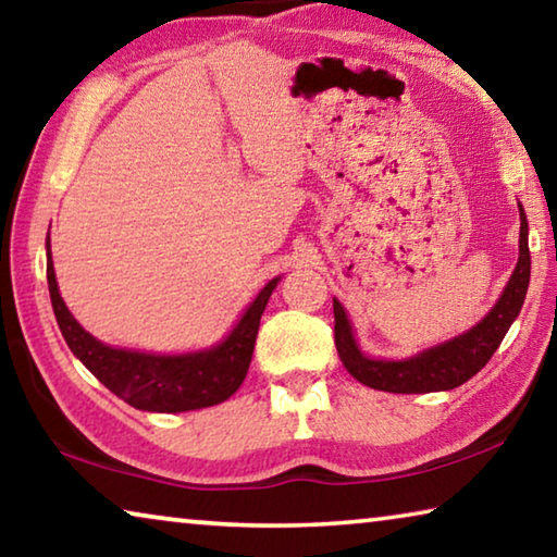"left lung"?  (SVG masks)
<instances>
[{"instance_id": "obj_1", "label": "left lung", "mask_w": 557, "mask_h": 557, "mask_svg": "<svg viewBox=\"0 0 557 557\" xmlns=\"http://www.w3.org/2000/svg\"><path fill=\"white\" fill-rule=\"evenodd\" d=\"M518 213H521V240H518V262L511 280H508L502 297H498L494 309L482 322L471 326L469 332L449 338L445 344L432 346L412 358H403V361L369 358L356 344L346 309L334 299V342L346 371L356 381L369 385V388L385 393L451 391L482 371L498 344L504 342L508 326L513 324V319L521 312L528 280H531L528 221L521 203H518Z\"/></svg>"}]
</instances>
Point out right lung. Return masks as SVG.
<instances>
[{"label":"right lung","instance_id":"1","mask_svg":"<svg viewBox=\"0 0 557 557\" xmlns=\"http://www.w3.org/2000/svg\"><path fill=\"white\" fill-rule=\"evenodd\" d=\"M46 280H49L55 322L71 351L108 391L132 408L147 412H186L228 400L250 369L260 317L280 282L275 277L260 289V295L250 301L238 324L219 346L194 354L157 356L112 348L75 322L59 295L49 240H46Z\"/></svg>","mask_w":557,"mask_h":557}]
</instances>
